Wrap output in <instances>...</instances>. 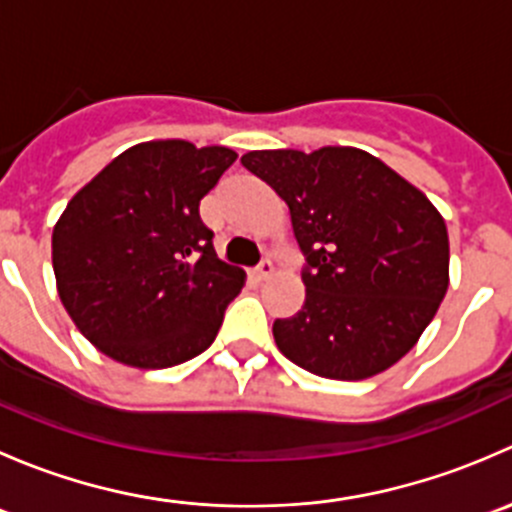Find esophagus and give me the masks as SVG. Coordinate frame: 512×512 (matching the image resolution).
Here are the masks:
<instances>
[{
    "mask_svg": "<svg viewBox=\"0 0 512 512\" xmlns=\"http://www.w3.org/2000/svg\"><path fill=\"white\" fill-rule=\"evenodd\" d=\"M270 272H272V262L270 260H262L260 265H257L255 270H252V277H255L257 282H262V280H267V277H270Z\"/></svg>",
    "mask_w": 512,
    "mask_h": 512,
    "instance_id": "1",
    "label": "esophagus"
}]
</instances>
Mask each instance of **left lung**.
<instances>
[{"label": "left lung", "mask_w": 512, "mask_h": 512, "mask_svg": "<svg viewBox=\"0 0 512 512\" xmlns=\"http://www.w3.org/2000/svg\"><path fill=\"white\" fill-rule=\"evenodd\" d=\"M240 163L289 210L304 304L275 319L280 352L324 379L389 369L448 289V232L426 195L359 148L250 151Z\"/></svg>", "instance_id": "obj_1"}]
</instances>
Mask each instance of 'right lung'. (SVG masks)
<instances>
[{"label": "right lung", "instance_id": "add662e5", "mask_svg": "<svg viewBox=\"0 0 512 512\" xmlns=\"http://www.w3.org/2000/svg\"><path fill=\"white\" fill-rule=\"evenodd\" d=\"M235 158L223 146L141 143L66 205L51 237L59 297L106 356L165 369L215 342L245 272L218 260L198 208Z\"/></svg>", "mask_w": 512, "mask_h": 512}]
</instances>
